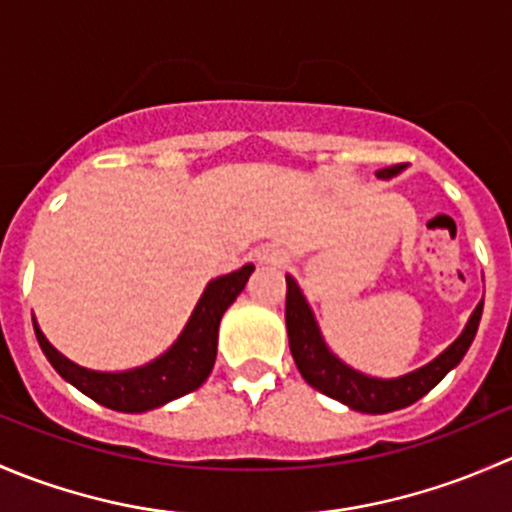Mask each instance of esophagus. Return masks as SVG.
<instances>
[{
    "label": "esophagus",
    "mask_w": 512,
    "mask_h": 512,
    "mask_svg": "<svg viewBox=\"0 0 512 512\" xmlns=\"http://www.w3.org/2000/svg\"><path fill=\"white\" fill-rule=\"evenodd\" d=\"M260 262H265V265H285L287 255L285 250H280V247H267V250L260 255Z\"/></svg>",
    "instance_id": "1"
}]
</instances>
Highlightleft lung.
I'll return each instance as SVG.
<instances>
[{
    "label": "left lung",
    "instance_id": "obj_1",
    "mask_svg": "<svg viewBox=\"0 0 512 512\" xmlns=\"http://www.w3.org/2000/svg\"><path fill=\"white\" fill-rule=\"evenodd\" d=\"M404 168V163L381 168L376 173V178L389 180L394 175H399ZM480 314H483V302L473 309L461 337L446 352H441L436 359L428 361L426 366L411 371V374L396 376V379H374V376H366L361 371L352 369L337 354H332V349L324 342L322 332H319L317 319H314L302 289L294 282V277L287 275L285 322L289 352L294 356V364H297L299 374H302V379L309 386H314L322 394L332 396V399L342 401L349 409L361 411V414H389V411L406 409V406L416 404L421 396H426L453 366L461 364L468 347L476 339Z\"/></svg>",
    "mask_w": 512,
    "mask_h": 512
}]
</instances>
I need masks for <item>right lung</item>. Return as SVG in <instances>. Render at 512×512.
<instances>
[{"label":"right lung","instance_id":"obj_1","mask_svg":"<svg viewBox=\"0 0 512 512\" xmlns=\"http://www.w3.org/2000/svg\"><path fill=\"white\" fill-rule=\"evenodd\" d=\"M252 270H255V265H245L242 270L208 282L203 297L198 299L188 324L175 339L173 347L160 354L158 359H153L151 364L138 366V369H84V366L74 364L64 354L56 352L34 319L36 342H39L46 359L51 361V366L59 371L61 379L76 386L81 394H86L106 409L123 411V414H143V411L158 409V406L180 399V396L190 394L205 384L215 366V356H218L220 319H223L225 309L235 302L237 294L245 289Z\"/></svg>","mask_w":512,"mask_h":512}]
</instances>
